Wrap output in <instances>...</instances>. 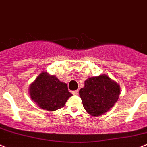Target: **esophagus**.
Segmentation results:
<instances>
[{"label": "esophagus", "mask_w": 147, "mask_h": 147, "mask_svg": "<svg viewBox=\"0 0 147 147\" xmlns=\"http://www.w3.org/2000/svg\"><path fill=\"white\" fill-rule=\"evenodd\" d=\"M72 94L74 95H78L79 94V90H75V91H73Z\"/></svg>", "instance_id": "1"}]
</instances>
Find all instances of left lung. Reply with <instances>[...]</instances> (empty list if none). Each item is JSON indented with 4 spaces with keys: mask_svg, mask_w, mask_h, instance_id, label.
I'll return each instance as SVG.
<instances>
[{
    "mask_svg": "<svg viewBox=\"0 0 147 147\" xmlns=\"http://www.w3.org/2000/svg\"><path fill=\"white\" fill-rule=\"evenodd\" d=\"M120 91L119 84L103 74L88 78L79 95L86 112L92 116H100L117 102Z\"/></svg>",
    "mask_w": 147,
    "mask_h": 147,
    "instance_id": "left-lung-1",
    "label": "left lung"
}]
</instances>
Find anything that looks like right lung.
Instances as JSON below:
<instances>
[{"instance_id": "obj_1", "label": "right lung", "mask_w": 147, "mask_h": 147, "mask_svg": "<svg viewBox=\"0 0 147 147\" xmlns=\"http://www.w3.org/2000/svg\"><path fill=\"white\" fill-rule=\"evenodd\" d=\"M31 99L44 110L54 111L64 107L72 96L65 83L54 75L42 72L29 86Z\"/></svg>"}]
</instances>
